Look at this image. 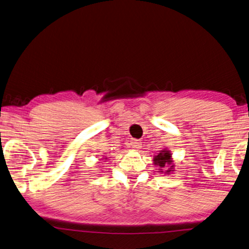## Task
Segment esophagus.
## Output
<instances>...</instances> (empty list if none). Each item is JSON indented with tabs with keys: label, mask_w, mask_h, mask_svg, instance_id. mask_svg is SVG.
<instances>
[{
	"label": "esophagus",
	"mask_w": 249,
	"mask_h": 249,
	"mask_svg": "<svg viewBox=\"0 0 249 249\" xmlns=\"http://www.w3.org/2000/svg\"><path fill=\"white\" fill-rule=\"evenodd\" d=\"M141 144H142V142H141V141H139V140H131V142H130V145L134 149H139L141 146H142Z\"/></svg>",
	"instance_id": "1"
}]
</instances>
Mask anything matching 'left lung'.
Returning a JSON list of instances; mask_svg holds the SVG:
<instances>
[{"instance_id": "8db88e82", "label": "left lung", "mask_w": 249, "mask_h": 249, "mask_svg": "<svg viewBox=\"0 0 249 249\" xmlns=\"http://www.w3.org/2000/svg\"><path fill=\"white\" fill-rule=\"evenodd\" d=\"M171 152L168 151L167 148H163L162 151H159L157 155L154 156V165L157 166L159 172L165 173V175H170L175 169V163L172 160Z\"/></svg>"}]
</instances>
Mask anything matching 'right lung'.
<instances>
[{"instance_id": "1", "label": "right lung", "mask_w": 249, "mask_h": 249, "mask_svg": "<svg viewBox=\"0 0 249 249\" xmlns=\"http://www.w3.org/2000/svg\"><path fill=\"white\" fill-rule=\"evenodd\" d=\"M105 159H106V157H105Z\"/></svg>"}]
</instances>
